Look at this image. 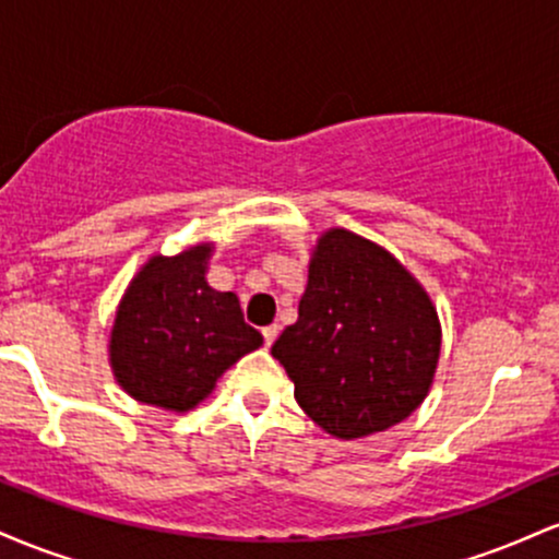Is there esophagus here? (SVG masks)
<instances>
[{
    "mask_svg": "<svg viewBox=\"0 0 559 559\" xmlns=\"http://www.w3.org/2000/svg\"><path fill=\"white\" fill-rule=\"evenodd\" d=\"M278 333H281V325L271 323V325H265V329H262V338H265V344L271 346L275 338H278Z\"/></svg>",
    "mask_w": 559,
    "mask_h": 559,
    "instance_id": "34e87169",
    "label": "esophagus"
}]
</instances>
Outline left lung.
<instances>
[{
  "label": "left lung",
  "mask_w": 559,
  "mask_h": 559,
  "mask_svg": "<svg viewBox=\"0 0 559 559\" xmlns=\"http://www.w3.org/2000/svg\"><path fill=\"white\" fill-rule=\"evenodd\" d=\"M439 346L436 310L413 275L386 249L333 228L318 241L297 323L271 352L323 431L360 439L418 409Z\"/></svg>",
  "instance_id": "1"
}]
</instances>
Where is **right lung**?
Instances as JSON below:
<instances>
[{
	"mask_svg": "<svg viewBox=\"0 0 559 559\" xmlns=\"http://www.w3.org/2000/svg\"><path fill=\"white\" fill-rule=\"evenodd\" d=\"M210 247L141 267L120 301L112 329V368L128 394L157 407L191 409L262 336L243 323L234 292L207 284Z\"/></svg>",
	"mask_w": 559,
	"mask_h": 559,
	"instance_id": "1",
	"label": "right lung"
}]
</instances>
